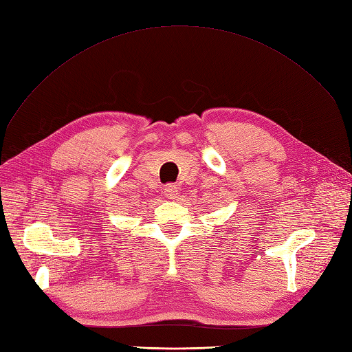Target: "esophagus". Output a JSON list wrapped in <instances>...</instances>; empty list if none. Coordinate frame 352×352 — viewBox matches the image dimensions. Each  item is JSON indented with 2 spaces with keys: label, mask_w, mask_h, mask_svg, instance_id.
<instances>
[{
  "label": "esophagus",
  "mask_w": 352,
  "mask_h": 352,
  "mask_svg": "<svg viewBox=\"0 0 352 352\" xmlns=\"http://www.w3.org/2000/svg\"><path fill=\"white\" fill-rule=\"evenodd\" d=\"M164 194H166V197H167L168 200H175V199H177L179 188L176 185H173V184H168L164 188Z\"/></svg>",
  "instance_id": "esophagus-1"
}]
</instances>
